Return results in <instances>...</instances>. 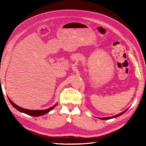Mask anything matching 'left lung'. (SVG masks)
<instances>
[{
    "label": "left lung",
    "mask_w": 146,
    "mask_h": 146,
    "mask_svg": "<svg viewBox=\"0 0 146 146\" xmlns=\"http://www.w3.org/2000/svg\"><path fill=\"white\" fill-rule=\"evenodd\" d=\"M127 110H126L125 111H123V112H122V113H119V114H117V115H116V116H112V117H101V118H99V119H102V120H108V119H113V118H114V117H118V116H119L122 115V114H123L124 113H125V111H127Z\"/></svg>",
    "instance_id": "left-lung-1"
}]
</instances>
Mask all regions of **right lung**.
I'll use <instances>...</instances> for the list:
<instances>
[{
  "mask_svg": "<svg viewBox=\"0 0 146 146\" xmlns=\"http://www.w3.org/2000/svg\"><path fill=\"white\" fill-rule=\"evenodd\" d=\"M8 98V100H9L10 102L11 103V104L12 105V106L14 108H15L16 110H18V111H19L20 112H22V113H24L26 114H28V115L29 116H42V115H44V114H45L49 112L50 111H51V110L52 109H54L55 106L56 105V104H55V105L53 106V107L48 108V109H46V110H28V109H25V108H23L22 107H19V106H17V105H16L15 103H13V102L9 99V98Z\"/></svg>",
  "mask_w": 146,
  "mask_h": 146,
  "instance_id": "add662e5",
  "label": "right lung"
}]
</instances>
